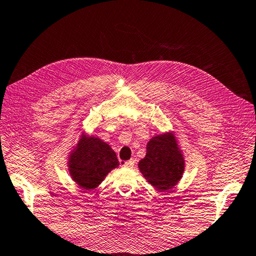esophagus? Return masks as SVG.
I'll use <instances>...</instances> for the list:
<instances>
[{"mask_svg": "<svg viewBox=\"0 0 256 256\" xmlns=\"http://www.w3.org/2000/svg\"><path fill=\"white\" fill-rule=\"evenodd\" d=\"M123 166H124V168H132L134 166V160H130V161L124 162V163H123Z\"/></svg>", "mask_w": 256, "mask_h": 256, "instance_id": "1", "label": "esophagus"}]
</instances>
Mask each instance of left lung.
Returning a JSON list of instances; mask_svg holds the SVG:
<instances>
[{"mask_svg": "<svg viewBox=\"0 0 256 256\" xmlns=\"http://www.w3.org/2000/svg\"><path fill=\"white\" fill-rule=\"evenodd\" d=\"M184 158L173 133L160 134L150 140L146 155L138 168L146 181L161 192L174 188L184 172Z\"/></svg>", "mask_w": 256, "mask_h": 256, "instance_id": "left-lung-1", "label": "left lung"}]
</instances>
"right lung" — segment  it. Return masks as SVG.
I'll list each match as a JSON object with an SVG mask.
<instances>
[{
    "label": "right lung",
    "mask_w": 256,
    "mask_h": 256,
    "mask_svg": "<svg viewBox=\"0 0 256 256\" xmlns=\"http://www.w3.org/2000/svg\"><path fill=\"white\" fill-rule=\"evenodd\" d=\"M68 171L73 181L84 190H93L118 168L116 154L108 143L95 136L82 135L68 158Z\"/></svg>",
    "instance_id": "1"
}]
</instances>
